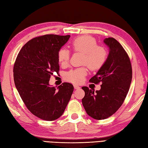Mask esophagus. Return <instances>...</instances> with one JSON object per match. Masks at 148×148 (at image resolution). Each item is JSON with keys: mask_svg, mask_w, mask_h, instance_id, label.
Listing matches in <instances>:
<instances>
[{"mask_svg": "<svg viewBox=\"0 0 148 148\" xmlns=\"http://www.w3.org/2000/svg\"><path fill=\"white\" fill-rule=\"evenodd\" d=\"M74 89H75V90H79V89H80V87L79 86L76 85V84H74Z\"/></svg>", "mask_w": 148, "mask_h": 148, "instance_id": "esophagus-1", "label": "esophagus"}]
</instances>
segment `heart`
I'll return each mask as SVG.
<instances>
[{
	"label": "heart",
	"mask_w": 148,
	"mask_h": 148,
	"mask_svg": "<svg viewBox=\"0 0 148 148\" xmlns=\"http://www.w3.org/2000/svg\"><path fill=\"white\" fill-rule=\"evenodd\" d=\"M74 51L84 53L82 64L87 65L91 71H98L104 66L107 58V51L104 47L98 45L97 41L90 35H82L74 39L71 43ZM58 60L62 66L69 62L70 52L66 49H61L57 53ZM88 74L86 67H79L69 71L66 79L74 83H81Z\"/></svg>",
	"instance_id": "b5f03b06"
}]
</instances>
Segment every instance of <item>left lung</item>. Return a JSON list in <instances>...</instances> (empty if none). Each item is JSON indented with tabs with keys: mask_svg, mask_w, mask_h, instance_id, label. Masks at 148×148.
Masks as SVG:
<instances>
[{
	"mask_svg": "<svg viewBox=\"0 0 148 148\" xmlns=\"http://www.w3.org/2000/svg\"><path fill=\"white\" fill-rule=\"evenodd\" d=\"M109 49L104 66L90 81L95 84L101 82V89L95 91L86 86L82 105L89 116L97 120L108 118L121 107L129 90L132 81V66L127 53L113 38L103 40Z\"/></svg>",
	"mask_w": 148,
	"mask_h": 148,
	"instance_id": "1",
	"label": "left lung"
}]
</instances>
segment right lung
Instances as JSON below:
<instances>
[{
  "label": "right lung",
  "mask_w": 148,
  "mask_h": 148,
  "mask_svg": "<svg viewBox=\"0 0 148 148\" xmlns=\"http://www.w3.org/2000/svg\"><path fill=\"white\" fill-rule=\"evenodd\" d=\"M70 35H46L27 42L21 49L13 69L16 88L27 108L47 121L63 114L74 91L73 85L64 82L50 85L53 73H58L57 53Z\"/></svg>",
  "instance_id": "obj_1"
}]
</instances>
